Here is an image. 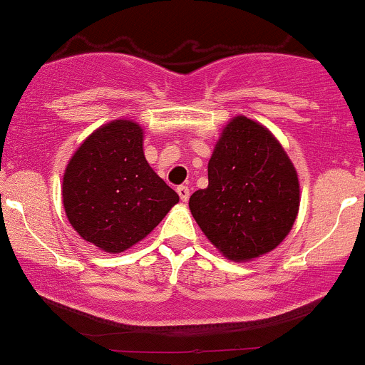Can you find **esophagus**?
<instances>
[{
    "mask_svg": "<svg viewBox=\"0 0 365 365\" xmlns=\"http://www.w3.org/2000/svg\"><path fill=\"white\" fill-rule=\"evenodd\" d=\"M178 195H179V198L182 200V202H187V200H190V187L179 186L178 187Z\"/></svg>",
    "mask_w": 365,
    "mask_h": 365,
    "instance_id": "1",
    "label": "esophagus"
}]
</instances>
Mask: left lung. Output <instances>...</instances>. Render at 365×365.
I'll list each match as a JSON object with an SVG mask.
<instances>
[{
	"label": "left lung",
	"instance_id": "left-lung-1",
	"mask_svg": "<svg viewBox=\"0 0 365 365\" xmlns=\"http://www.w3.org/2000/svg\"><path fill=\"white\" fill-rule=\"evenodd\" d=\"M209 186L191 195L190 210L215 249L245 262L272 252L299 212L294 163L264 125L235 116L209 160Z\"/></svg>",
	"mask_w": 365,
	"mask_h": 365
}]
</instances>
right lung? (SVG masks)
Here are the masks:
<instances>
[{"mask_svg":"<svg viewBox=\"0 0 365 365\" xmlns=\"http://www.w3.org/2000/svg\"><path fill=\"white\" fill-rule=\"evenodd\" d=\"M143 144L137 121L113 120L93 130L66 165L62 203L69 225L104 252L130 249L179 202L150 167Z\"/></svg>","mask_w":365,"mask_h":365,"instance_id":"1","label":"right lung"}]
</instances>
